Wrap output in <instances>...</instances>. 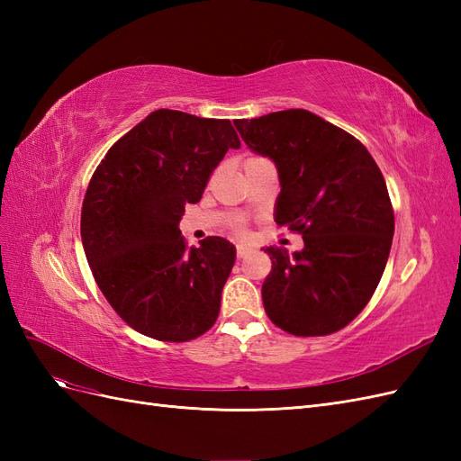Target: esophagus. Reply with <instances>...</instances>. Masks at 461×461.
<instances>
[{"instance_id":"1","label":"esophagus","mask_w":461,"mask_h":461,"mask_svg":"<svg viewBox=\"0 0 461 461\" xmlns=\"http://www.w3.org/2000/svg\"><path fill=\"white\" fill-rule=\"evenodd\" d=\"M248 254H249V248L248 246H239V248H236V256H239L240 259L246 258Z\"/></svg>"}]
</instances>
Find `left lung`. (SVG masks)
I'll use <instances>...</instances> for the list:
<instances>
[{
	"instance_id": "left-lung-1",
	"label": "left lung",
	"mask_w": 461,
	"mask_h": 461,
	"mask_svg": "<svg viewBox=\"0 0 461 461\" xmlns=\"http://www.w3.org/2000/svg\"><path fill=\"white\" fill-rule=\"evenodd\" d=\"M246 146L269 158L281 194L278 227L298 230L300 252L269 246L265 313L296 337L346 327L379 285L394 236V212L383 173L352 134L305 109L236 119Z\"/></svg>"
}]
</instances>
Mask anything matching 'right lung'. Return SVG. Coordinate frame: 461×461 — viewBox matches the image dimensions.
<instances>
[{
  "label": "right lung",
  "mask_w": 461,
  "mask_h": 461,
  "mask_svg": "<svg viewBox=\"0 0 461 461\" xmlns=\"http://www.w3.org/2000/svg\"><path fill=\"white\" fill-rule=\"evenodd\" d=\"M240 140L230 121L158 109L109 148L82 202L80 236L102 294L149 339L186 342L213 327L236 248H186L178 222Z\"/></svg>",
  "instance_id": "right-lung-1"
}]
</instances>
